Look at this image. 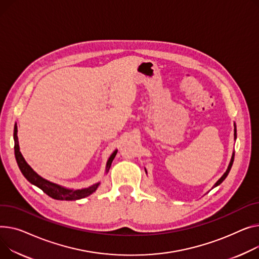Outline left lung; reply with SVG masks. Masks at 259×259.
I'll use <instances>...</instances> for the list:
<instances>
[{
	"label": "left lung",
	"mask_w": 259,
	"mask_h": 259,
	"mask_svg": "<svg viewBox=\"0 0 259 259\" xmlns=\"http://www.w3.org/2000/svg\"><path fill=\"white\" fill-rule=\"evenodd\" d=\"M234 140H236V127H235V124H234ZM233 160H234V152L232 153V156H231V160H230V162H229V165H228V167H227V169H226V171L225 173L223 174V176L214 183V185L212 186V188H214V187H217L218 185H220L224 180L226 179V177L228 176V174H229V171H230V169H231V166H232V163H233ZM146 173H147V170H146Z\"/></svg>",
	"instance_id": "1"
}]
</instances>
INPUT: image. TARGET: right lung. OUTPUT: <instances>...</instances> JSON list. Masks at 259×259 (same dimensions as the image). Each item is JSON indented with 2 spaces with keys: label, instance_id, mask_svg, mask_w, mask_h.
Here are the masks:
<instances>
[{
  "label": "right lung",
  "instance_id": "right-lung-1",
  "mask_svg": "<svg viewBox=\"0 0 259 259\" xmlns=\"http://www.w3.org/2000/svg\"><path fill=\"white\" fill-rule=\"evenodd\" d=\"M13 140H14V154H15V159L17 162V165H19L22 174L24 177L33 185L37 186L40 188L41 191L47 194L49 197L53 198L55 200H65V201H74V200H79L83 199L85 197H89L92 194H94L97 188L100 185V182L95 183L91 185L90 187L86 188H81V189H74V188H66L64 186H61L59 184H56L54 182H51L41 176H39L35 170H34L25 160L23 157V155L20 151V145H19V139H17V126H14V132H13ZM117 153V150L113 151L112 154L110 155V157L107 160L106 163V168H105V174H107L109 171V168L111 166V163L115 157V155Z\"/></svg>",
  "mask_w": 259,
  "mask_h": 259
}]
</instances>
